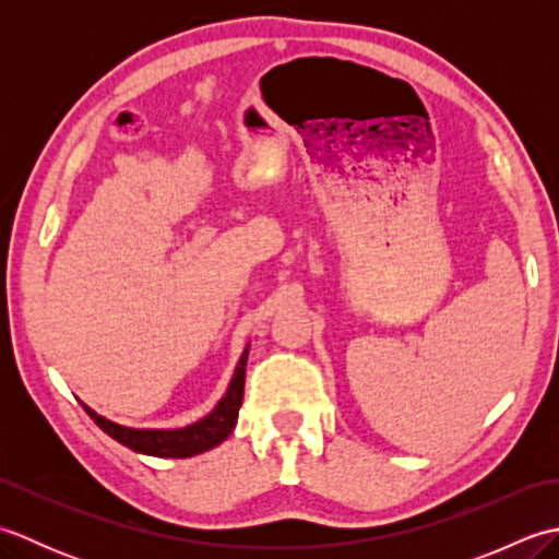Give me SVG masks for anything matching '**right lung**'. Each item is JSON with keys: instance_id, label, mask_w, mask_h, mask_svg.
Masks as SVG:
<instances>
[{"instance_id": "add662e5", "label": "right lung", "mask_w": 559, "mask_h": 559, "mask_svg": "<svg viewBox=\"0 0 559 559\" xmlns=\"http://www.w3.org/2000/svg\"><path fill=\"white\" fill-rule=\"evenodd\" d=\"M247 355H249V343L245 346L240 360H237L230 384H228V389H225L223 399L216 403V408L192 425H185V427H127V425L105 418V415L88 408L86 403H81V406L86 408L91 420L96 423L105 435H110L115 442H120L127 449L136 451V454L158 456V459H189V456L204 454V451L225 442V439H228L230 432L235 430L237 413H240L242 394H245Z\"/></svg>"}]
</instances>
